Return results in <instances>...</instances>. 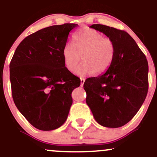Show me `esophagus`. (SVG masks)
I'll use <instances>...</instances> for the list:
<instances>
[{
  "label": "esophagus",
  "mask_w": 157,
  "mask_h": 157,
  "mask_svg": "<svg viewBox=\"0 0 157 157\" xmlns=\"http://www.w3.org/2000/svg\"><path fill=\"white\" fill-rule=\"evenodd\" d=\"M85 80H86V79L80 78V86H83V84H84V82H85Z\"/></svg>",
  "instance_id": "obj_1"
}]
</instances>
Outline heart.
I'll list each match as a JSON object with an SVG mask.
<instances>
[{
	"mask_svg": "<svg viewBox=\"0 0 157 157\" xmlns=\"http://www.w3.org/2000/svg\"><path fill=\"white\" fill-rule=\"evenodd\" d=\"M84 62L76 68L81 59ZM114 57V46L111 39L104 37L101 32L85 29L75 34L72 45L66 44L63 49V58L68 71H74L80 77L98 75L109 69Z\"/></svg>",
	"mask_w": 157,
	"mask_h": 157,
	"instance_id": "1",
	"label": "heart"
}]
</instances>
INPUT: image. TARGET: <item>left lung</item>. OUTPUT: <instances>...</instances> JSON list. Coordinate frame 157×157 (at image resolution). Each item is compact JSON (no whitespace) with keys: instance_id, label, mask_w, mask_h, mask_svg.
<instances>
[{"instance_id":"8db88e82","label":"left lung","mask_w":157,"mask_h":157,"mask_svg":"<svg viewBox=\"0 0 157 157\" xmlns=\"http://www.w3.org/2000/svg\"><path fill=\"white\" fill-rule=\"evenodd\" d=\"M90 27L111 40L114 57L103 75L85 81L86 103L100 125L107 128L121 127L134 117L147 96V60L126 32L102 24H93Z\"/></svg>"}]
</instances>
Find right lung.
<instances>
[{"mask_svg": "<svg viewBox=\"0 0 157 157\" xmlns=\"http://www.w3.org/2000/svg\"><path fill=\"white\" fill-rule=\"evenodd\" d=\"M77 26L55 25L27 36L11 60L14 102L39 130H55L66 122L72 104L71 92L80 85V80L66 68L63 58L68 34Z\"/></svg>", "mask_w": 157, "mask_h": 157, "instance_id": "add662e5", "label": "right lung"}]
</instances>
